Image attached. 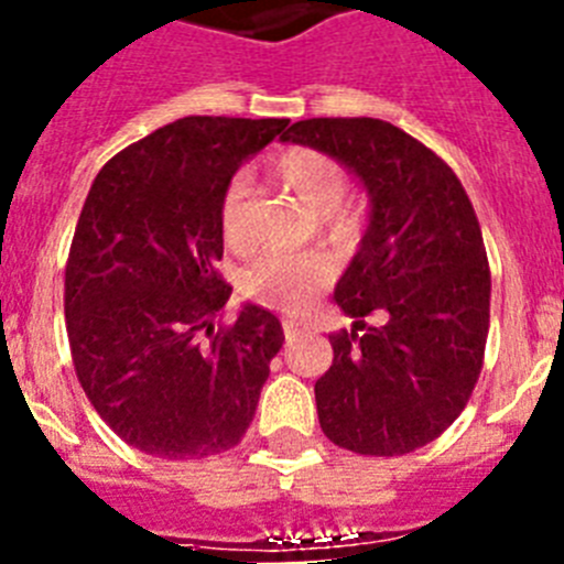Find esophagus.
I'll return each mask as SVG.
<instances>
[{
  "mask_svg": "<svg viewBox=\"0 0 564 564\" xmlns=\"http://www.w3.org/2000/svg\"><path fill=\"white\" fill-rule=\"evenodd\" d=\"M282 330H285L288 338H293V336H299V333L305 330V325H302L299 318H282Z\"/></svg>",
  "mask_w": 564,
  "mask_h": 564,
  "instance_id": "obj_1",
  "label": "esophagus"
}]
</instances>
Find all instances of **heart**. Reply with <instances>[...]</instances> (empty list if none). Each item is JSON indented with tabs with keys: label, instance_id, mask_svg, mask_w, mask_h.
<instances>
[{
	"label": "heart",
	"instance_id": "b5f03b06",
	"mask_svg": "<svg viewBox=\"0 0 564 564\" xmlns=\"http://www.w3.org/2000/svg\"><path fill=\"white\" fill-rule=\"evenodd\" d=\"M276 174L296 197L322 214V228L333 246L352 248L361 239L364 217L356 203L344 200L347 172L333 154L313 147H288L276 154ZM253 181L239 169L228 181L220 200V231L226 246L242 251L248 246V200ZM336 276L333 262L322 253H265L242 271L239 288L259 305L302 311Z\"/></svg>",
	"mask_w": 564,
	"mask_h": 564
}]
</instances>
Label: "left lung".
I'll list each match as a JSON object with an SVG mask.
<instances>
[{
  "instance_id": "1",
  "label": "left lung",
  "mask_w": 564,
  "mask_h": 564,
  "mask_svg": "<svg viewBox=\"0 0 564 564\" xmlns=\"http://www.w3.org/2000/svg\"><path fill=\"white\" fill-rule=\"evenodd\" d=\"M282 141L333 154L372 197L336 288L356 325L330 336L322 432L356 455H410L449 430L482 370L491 271L475 206L449 163L378 118H307ZM372 312L381 326L366 322Z\"/></svg>"
}]
</instances>
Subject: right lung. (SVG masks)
Returning a JSON list of instances; mask_svg holds the SVG:
<instances>
[{"mask_svg":"<svg viewBox=\"0 0 564 564\" xmlns=\"http://www.w3.org/2000/svg\"><path fill=\"white\" fill-rule=\"evenodd\" d=\"M288 118L188 115L104 163L64 268V318L76 376L118 437L166 460L234 449L257 412L285 333L231 296L220 200L246 158Z\"/></svg>","mask_w":564,"mask_h":564,"instance_id":"add662e5","label":"right lung"}]
</instances>
